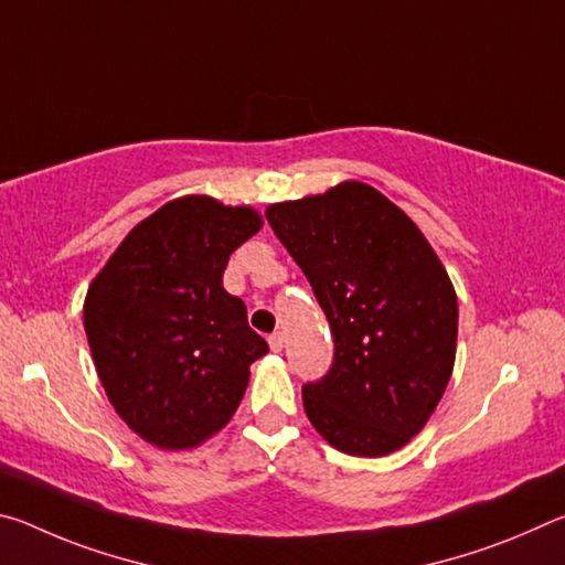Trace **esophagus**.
<instances>
[{
    "instance_id": "obj_1",
    "label": "esophagus",
    "mask_w": 565,
    "mask_h": 565,
    "mask_svg": "<svg viewBox=\"0 0 565 565\" xmlns=\"http://www.w3.org/2000/svg\"><path fill=\"white\" fill-rule=\"evenodd\" d=\"M269 347H271V351L279 353V351L284 349V333H279V331L271 333V337H269Z\"/></svg>"
}]
</instances>
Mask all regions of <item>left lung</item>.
I'll list each match as a JSON object with an SVG mask.
<instances>
[{
  "mask_svg": "<svg viewBox=\"0 0 565 565\" xmlns=\"http://www.w3.org/2000/svg\"><path fill=\"white\" fill-rule=\"evenodd\" d=\"M266 218L301 266L333 337L329 374L303 411L349 456H388L441 401L456 361L458 301L420 228L363 181L271 204Z\"/></svg>",
  "mask_w": 565,
  "mask_h": 565,
  "instance_id": "left-lung-1",
  "label": "left lung"
}]
</instances>
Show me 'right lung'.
Listing matches in <instances>:
<instances>
[{"label": "right lung", "mask_w": 565, "mask_h": 565, "mask_svg": "<svg viewBox=\"0 0 565 565\" xmlns=\"http://www.w3.org/2000/svg\"><path fill=\"white\" fill-rule=\"evenodd\" d=\"M252 206L189 194L139 222L84 299V331L111 406L167 451L204 444L244 398L269 351L224 289V269L262 228Z\"/></svg>", "instance_id": "right-lung-1"}]
</instances>
